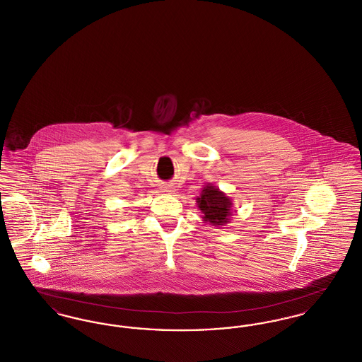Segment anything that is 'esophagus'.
<instances>
[{
    "label": "esophagus",
    "mask_w": 362,
    "mask_h": 362,
    "mask_svg": "<svg viewBox=\"0 0 362 362\" xmlns=\"http://www.w3.org/2000/svg\"><path fill=\"white\" fill-rule=\"evenodd\" d=\"M160 189H161V192H164V194H171L173 191L171 185H161Z\"/></svg>",
    "instance_id": "34e87169"
}]
</instances>
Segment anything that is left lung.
<instances>
[{
	"instance_id": "obj_1",
	"label": "left lung",
	"mask_w": 362,
	"mask_h": 362,
	"mask_svg": "<svg viewBox=\"0 0 362 362\" xmlns=\"http://www.w3.org/2000/svg\"><path fill=\"white\" fill-rule=\"evenodd\" d=\"M197 205L204 214V221L214 226H224L232 216V201L223 191L213 185H207L197 198Z\"/></svg>"
}]
</instances>
